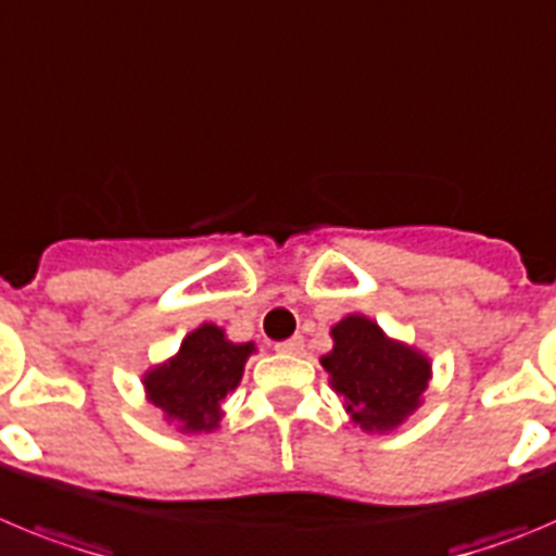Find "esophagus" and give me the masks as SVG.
Wrapping results in <instances>:
<instances>
[{"label": "esophagus", "mask_w": 556, "mask_h": 556, "mask_svg": "<svg viewBox=\"0 0 556 556\" xmlns=\"http://www.w3.org/2000/svg\"><path fill=\"white\" fill-rule=\"evenodd\" d=\"M302 349H304L302 338H290V340H285V343H277L279 354H302Z\"/></svg>", "instance_id": "esophagus-1"}]
</instances>
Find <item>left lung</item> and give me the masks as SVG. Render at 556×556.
<instances>
[{
  "mask_svg": "<svg viewBox=\"0 0 556 556\" xmlns=\"http://www.w3.org/2000/svg\"><path fill=\"white\" fill-rule=\"evenodd\" d=\"M329 334L332 352L324 354L321 365L354 427L379 434L402 427L421 407L432 379L427 354L384 334L363 313L340 318Z\"/></svg>",
  "mask_w": 556,
  "mask_h": 556,
  "instance_id": "1",
  "label": "left lung"
}]
</instances>
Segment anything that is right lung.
<instances>
[{
  "label": "right lung",
  "mask_w": 556,
  "mask_h": 556,
  "mask_svg": "<svg viewBox=\"0 0 556 556\" xmlns=\"http://www.w3.org/2000/svg\"><path fill=\"white\" fill-rule=\"evenodd\" d=\"M254 343H232L222 327L202 324L185 334L179 352L143 374V390L166 421L182 434L213 432L222 424V402L243 379Z\"/></svg>",
  "instance_id": "add662e5"
}]
</instances>
